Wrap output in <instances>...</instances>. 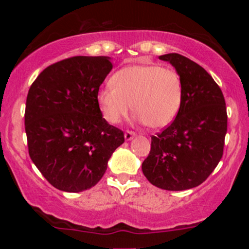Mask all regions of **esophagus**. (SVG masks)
I'll return each instance as SVG.
<instances>
[{"label":"esophagus","instance_id":"1","mask_svg":"<svg viewBox=\"0 0 249 249\" xmlns=\"http://www.w3.org/2000/svg\"><path fill=\"white\" fill-rule=\"evenodd\" d=\"M136 136V132L134 131H130V130H127L124 132V138L125 141H130V139H132Z\"/></svg>","mask_w":249,"mask_h":249}]
</instances>
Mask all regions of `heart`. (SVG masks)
Masks as SVG:
<instances>
[{
	"label": "heart",
	"mask_w": 249,
	"mask_h": 249,
	"mask_svg": "<svg viewBox=\"0 0 249 249\" xmlns=\"http://www.w3.org/2000/svg\"><path fill=\"white\" fill-rule=\"evenodd\" d=\"M112 85L97 95L101 110L111 124L127 117L134 105L139 121L163 128L171 124L181 107L182 81L175 69L159 64L125 67L114 73Z\"/></svg>",
	"instance_id": "heart-1"
}]
</instances>
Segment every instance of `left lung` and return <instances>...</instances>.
I'll return each instance as SVG.
<instances>
[{
  "instance_id": "obj_1",
  "label": "left lung",
  "mask_w": 249,
  "mask_h": 249,
  "mask_svg": "<svg viewBox=\"0 0 249 249\" xmlns=\"http://www.w3.org/2000/svg\"><path fill=\"white\" fill-rule=\"evenodd\" d=\"M176 68L182 101L175 120L152 136L142 169L152 185L165 190L199 186L223 155L228 115L222 90L207 71L178 53L160 56Z\"/></svg>"
}]
</instances>
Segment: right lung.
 I'll return each mask as SVG.
<instances>
[{"label":"right lung","instance_id":"1","mask_svg":"<svg viewBox=\"0 0 249 249\" xmlns=\"http://www.w3.org/2000/svg\"><path fill=\"white\" fill-rule=\"evenodd\" d=\"M107 56H72L38 74L26 101L29 156L56 189H89L107 171L124 131L107 124L97 95L112 70Z\"/></svg>","mask_w":249,"mask_h":249}]
</instances>
